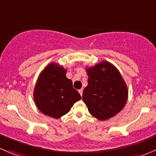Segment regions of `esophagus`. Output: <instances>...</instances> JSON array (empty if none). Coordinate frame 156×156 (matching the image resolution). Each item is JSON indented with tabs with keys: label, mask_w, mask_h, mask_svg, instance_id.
Listing matches in <instances>:
<instances>
[{
	"label": "esophagus",
	"mask_w": 156,
	"mask_h": 156,
	"mask_svg": "<svg viewBox=\"0 0 156 156\" xmlns=\"http://www.w3.org/2000/svg\"><path fill=\"white\" fill-rule=\"evenodd\" d=\"M78 92H79V93H80L81 96H82V95H83V89H81V90H78Z\"/></svg>",
	"instance_id": "esophagus-1"
}]
</instances>
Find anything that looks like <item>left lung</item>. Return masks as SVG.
I'll use <instances>...</instances> for the list:
<instances>
[{"label": "left lung", "mask_w": 156, "mask_h": 156, "mask_svg": "<svg viewBox=\"0 0 156 156\" xmlns=\"http://www.w3.org/2000/svg\"><path fill=\"white\" fill-rule=\"evenodd\" d=\"M88 85L83 92V102L93 117L105 121L122 110L128 99V89L119 69L103 61L86 68Z\"/></svg>", "instance_id": "1"}]
</instances>
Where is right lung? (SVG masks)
<instances>
[{
  "label": "right lung",
  "instance_id": "right-lung-1",
  "mask_svg": "<svg viewBox=\"0 0 156 156\" xmlns=\"http://www.w3.org/2000/svg\"><path fill=\"white\" fill-rule=\"evenodd\" d=\"M66 69L50 63L42 70L34 89L33 97L37 109L44 115L58 119L69 112L81 97L66 76Z\"/></svg>",
  "mask_w": 156,
  "mask_h": 156
}]
</instances>
